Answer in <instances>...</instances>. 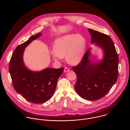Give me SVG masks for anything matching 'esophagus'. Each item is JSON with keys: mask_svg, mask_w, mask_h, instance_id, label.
<instances>
[{"mask_svg": "<svg viewBox=\"0 0 130 130\" xmlns=\"http://www.w3.org/2000/svg\"><path fill=\"white\" fill-rule=\"evenodd\" d=\"M69 71V69L68 67H65V68H64V71L65 72H68V71Z\"/></svg>", "mask_w": 130, "mask_h": 130, "instance_id": "obj_1", "label": "esophagus"}]
</instances>
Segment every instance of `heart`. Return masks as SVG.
I'll return each instance as SVG.
<instances>
[{
	"mask_svg": "<svg viewBox=\"0 0 130 130\" xmlns=\"http://www.w3.org/2000/svg\"><path fill=\"white\" fill-rule=\"evenodd\" d=\"M85 46V40L81 34H66L55 41L52 56L54 60L58 61L66 55L68 63L76 64L83 57Z\"/></svg>",
	"mask_w": 130,
	"mask_h": 130,
	"instance_id": "1",
	"label": "heart"
}]
</instances>
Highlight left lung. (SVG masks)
Segmentation results:
<instances>
[{"label":"left lung","instance_id":"1","mask_svg":"<svg viewBox=\"0 0 130 130\" xmlns=\"http://www.w3.org/2000/svg\"><path fill=\"white\" fill-rule=\"evenodd\" d=\"M88 31L91 44L103 49L104 58L99 63L92 62L89 49L80 63L72 69L77 76L75 88L77 94L84 99L93 101L106 95L117 81L119 59L114 43L108 35L91 29Z\"/></svg>","mask_w":130,"mask_h":130}]
</instances>
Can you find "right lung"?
<instances>
[{
  "label": "right lung",
  "instance_id": "obj_1",
  "mask_svg": "<svg viewBox=\"0 0 130 130\" xmlns=\"http://www.w3.org/2000/svg\"><path fill=\"white\" fill-rule=\"evenodd\" d=\"M41 33L31 36L14 50L10 61L9 72L15 90L28 101L43 103L49 100L54 94L58 80L64 70L47 68L41 71H33L24 65L23 54L25 48Z\"/></svg>",
  "mask_w": 130,
  "mask_h": 130
}]
</instances>
